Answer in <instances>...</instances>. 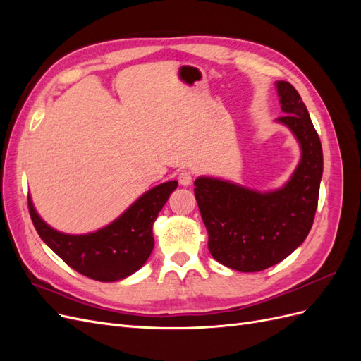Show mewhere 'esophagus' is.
<instances>
[{
    "label": "esophagus",
    "instance_id": "34e87169",
    "mask_svg": "<svg viewBox=\"0 0 361 361\" xmlns=\"http://www.w3.org/2000/svg\"><path fill=\"white\" fill-rule=\"evenodd\" d=\"M178 179H179V183L183 185V187H188V185H191L192 180H194V174L190 170H182L179 173V178Z\"/></svg>",
    "mask_w": 361,
    "mask_h": 361
}]
</instances>
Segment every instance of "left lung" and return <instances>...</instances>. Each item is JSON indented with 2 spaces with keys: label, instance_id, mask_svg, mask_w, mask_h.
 <instances>
[{
  "label": "left lung",
  "instance_id": "obj_1",
  "mask_svg": "<svg viewBox=\"0 0 361 361\" xmlns=\"http://www.w3.org/2000/svg\"><path fill=\"white\" fill-rule=\"evenodd\" d=\"M281 111L277 118L301 146V161L280 190L259 192L214 178L194 180V194L206 226L207 248L220 264L257 272L286 259L307 238L318 207L322 146L301 96L277 81Z\"/></svg>",
  "mask_w": 361,
  "mask_h": 361
}]
</instances>
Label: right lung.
Segmentation results:
<instances>
[{
  "label": "right lung",
  "instance_id": "obj_1",
  "mask_svg": "<svg viewBox=\"0 0 361 361\" xmlns=\"http://www.w3.org/2000/svg\"><path fill=\"white\" fill-rule=\"evenodd\" d=\"M176 188V180L158 185L111 224L87 235H68L49 227L36 212L30 195L28 211L43 243L72 269L97 281H117L146 264L154 250L152 227Z\"/></svg>",
  "mask_w": 361,
  "mask_h": 361
}]
</instances>
